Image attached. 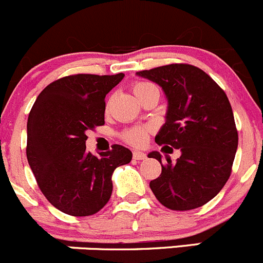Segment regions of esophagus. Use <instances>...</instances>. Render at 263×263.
Returning <instances> with one entry per match:
<instances>
[{"mask_svg": "<svg viewBox=\"0 0 263 263\" xmlns=\"http://www.w3.org/2000/svg\"><path fill=\"white\" fill-rule=\"evenodd\" d=\"M145 157H147V156H145L144 152H140V151H134V152H133V158H134V160H144Z\"/></svg>", "mask_w": 263, "mask_h": 263, "instance_id": "esophagus-1", "label": "esophagus"}]
</instances>
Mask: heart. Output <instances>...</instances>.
Segmentation results:
<instances>
[{"label": "heart", "mask_w": 263, "mask_h": 263, "mask_svg": "<svg viewBox=\"0 0 263 263\" xmlns=\"http://www.w3.org/2000/svg\"><path fill=\"white\" fill-rule=\"evenodd\" d=\"M151 87H153V85L149 83H135L134 87H133V92H134L135 97L138 98ZM148 133H149L148 126H134V128L128 129L123 133V139L133 145H143L147 142Z\"/></svg>", "instance_id": "b5f03b06"}]
</instances>
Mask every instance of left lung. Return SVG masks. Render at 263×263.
Returning a JSON list of instances; mask_svg holds the SVG:
<instances>
[{
    "label": "left lung",
    "mask_w": 263,
    "mask_h": 263,
    "mask_svg": "<svg viewBox=\"0 0 263 263\" xmlns=\"http://www.w3.org/2000/svg\"><path fill=\"white\" fill-rule=\"evenodd\" d=\"M145 78L162 88L167 100L166 121L155 140L180 149L175 163L160 152L148 157L162 166L161 175L149 183L156 198L165 207L186 211L211 201L231 174L238 132L225 92L203 70L188 64H171L143 70Z\"/></svg>",
    "instance_id": "1"
}]
</instances>
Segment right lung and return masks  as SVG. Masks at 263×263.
<instances>
[{
  "label": "right lung",
  "instance_id": "add662e5",
  "mask_svg": "<svg viewBox=\"0 0 263 263\" xmlns=\"http://www.w3.org/2000/svg\"><path fill=\"white\" fill-rule=\"evenodd\" d=\"M124 74H78L51 83L35 100L27 124V157L49 203L71 216L100 211L112 193V173L132 161L130 149L93 156L87 130L105 124V97Z\"/></svg>",
  "mask_w": 263,
  "mask_h": 263
}]
</instances>
